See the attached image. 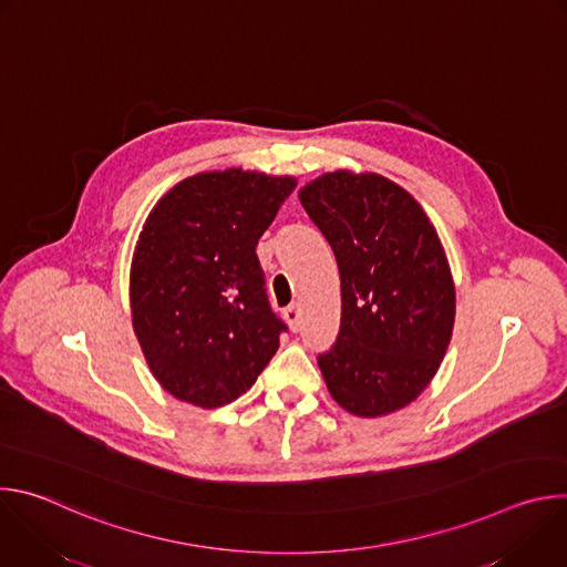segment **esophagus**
Here are the masks:
<instances>
[{
    "label": "esophagus",
    "instance_id": "1",
    "mask_svg": "<svg viewBox=\"0 0 567 567\" xmlns=\"http://www.w3.org/2000/svg\"><path fill=\"white\" fill-rule=\"evenodd\" d=\"M285 320L289 322V330L291 332H298L300 330V307L298 305H289L285 311H282Z\"/></svg>",
    "mask_w": 567,
    "mask_h": 567
}]
</instances>
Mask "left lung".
I'll return each mask as SVG.
<instances>
[{"mask_svg":"<svg viewBox=\"0 0 567 567\" xmlns=\"http://www.w3.org/2000/svg\"><path fill=\"white\" fill-rule=\"evenodd\" d=\"M298 199L341 274V330L318 368L341 409L394 413L435 377L455 320V285L435 226L394 182L328 173Z\"/></svg>","mask_w":567,"mask_h":567,"instance_id":"1","label":"left lung"}]
</instances>
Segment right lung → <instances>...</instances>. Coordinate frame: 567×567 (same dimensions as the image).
Returning <instances> with one entry per match:
<instances>
[{
    "mask_svg": "<svg viewBox=\"0 0 567 567\" xmlns=\"http://www.w3.org/2000/svg\"><path fill=\"white\" fill-rule=\"evenodd\" d=\"M293 177L241 168L188 177L156 202L130 269L132 328L154 379L199 409L245 394L280 346L258 239Z\"/></svg>",
    "mask_w": 567,
    "mask_h": 567,
    "instance_id": "1",
    "label": "right lung"
}]
</instances>
